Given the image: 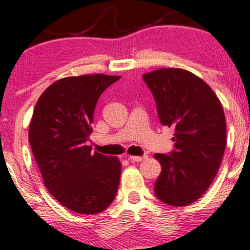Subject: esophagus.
<instances>
[{"label":"esophagus","mask_w":250,"mask_h":250,"mask_svg":"<svg viewBox=\"0 0 250 250\" xmlns=\"http://www.w3.org/2000/svg\"><path fill=\"white\" fill-rule=\"evenodd\" d=\"M128 158L130 162H142L144 159L148 158V156H142V157L141 156H129Z\"/></svg>","instance_id":"1"}]
</instances>
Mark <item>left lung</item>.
<instances>
[{
  "mask_svg": "<svg viewBox=\"0 0 250 250\" xmlns=\"http://www.w3.org/2000/svg\"><path fill=\"white\" fill-rule=\"evenodd\" d=\"M142 78L159 121L176 130L173 151L155 154L162 167L155 194L167 205H190L208 190L220 167L226 148L224 108L205 81L183 68H161Z\"/></svg>",
  "mask_w": 250,
  "mask_h": 250,
  "instance_id": "1",
  "label": "left lung"
}]
</instances>
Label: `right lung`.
I'll use <instances>...</instances> for the list:
<instances>
[{"instance_id": "obj_1", "label": "right lung", "mask_w": 250, "mask_h": 250, "mask_svg": "<svg viewBox=\"0 0 250 250\" xmlns=\"http://www.w3.org/2000/svg\"><path fill=\"white\" fill-rule=\"evenodd\" d=\"M120 78H62L45 89L35 106L29 128L32 154L45 188L73 212L96 214L115 199L121 176L119 158L93 154L86 142L96 102Z\"/></svg>"}]
</instances>
